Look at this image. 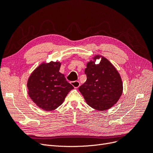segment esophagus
Returning a JSON list of instances; mask_svg holds the SVG:
<instances>
[{
	"mask_svg": "<svg viewBox=\"0 0 153 153\" xmlns=\"http://www.w3.org/2000/svg\"><path fill=\"white\" fill-rule=\"evenodd\" d=\"M71 84L75 87V88H78L80 85V82L78 81H74V82H71Z\"/></svg>",
	"mask_w": 153,
	"mask_h": 153,
	"instance_id": "34e87169",
	"label": "esophagus"
}]
</instances>
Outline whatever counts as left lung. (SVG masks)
<instances>
[{
    "mask_svg": "<svg viewBox=\"0 0 153 153\" xmlns=\"http://www.w3.org/2000/svg\"><path fill=\"white\" fill-rule=\"evenodd\" d=\"M102 57L99 64L95 60ZM87 80L78 90L87 103L97 110L103 111L117 102L123 93L121 76L112 63L103 56L96 55L87 64Z\"/></svg>",
    "mask_w": 153,
    "mask_h": 153,
    "instance_id": "obj_1",
    "label": "left lung"
}]
</instances>
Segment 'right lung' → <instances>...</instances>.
I'll return each mask as SVG.
<instances>
[{
    "instance_id": "right-lung-1",
    "label": "right lung",
    "mask_w": 153,
    "mask_h": 153,
    "mask_svg": "<svg viewBox=\"0 0 153 153\" xmlns=\"http://www.w3.org/2000/svg\"><path fill=\"white\" fill-rule=\"evenodd\" d=\"M61 64L53 61L42 63L31 73L27 82L29 97L44 110L52 111L59 107L74 89L59 72Z\"/></svg>"
}]
</instances>
